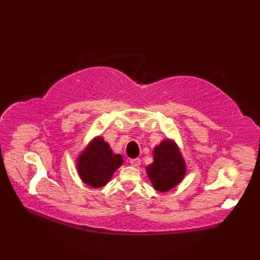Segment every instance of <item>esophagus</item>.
I'll use <instances>...</instances> for the list:
<instances>
[{"mask_svg":"<svg viewBox=\"0 0 260 260\" xmlns=\"http://www.w3.org/2000/svg\"><path fill=\"white\" fill-rule=\"evenodd\" d=\"M130 165L132 167H139L141 165V159L140 158H135V159H130Z\"/></svg>","mask_w":260,"mask_h":260,"instance_id":"34e87169","label":"esophagus"}]
</instances>
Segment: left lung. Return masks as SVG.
<instances>
[{
  "instance_id": "left-lung-1",
  "label": "left lung",
  "mask_w": 260,
  "mask_h": 260,
  "mask_svg": "<svg viewBox=\"0 0 260 260\" xmlns=\"http://www.w3.org/2000/svg\"><path fill=\"white\" fill-rule=\"evenodd\" d=\"M154 161L146 166V174L154 188L168 192L183 180L186 174L185 160L172 140H164L154 147Z\"/></svg>"
}]
</instances>
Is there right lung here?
Listing matches in <instances>:
<instances>
[{"instance_id":"right-lung-1","label":"right lung","mask_w":260,"mask_h":260,"mask_svg":"<svg viewBox=\"0 0 260 260\" xmlns=\"http://www.w3.org/2000/svg\"><path fill=\"white\" fill-rule=\"evenodd\" d=\"M120 154H114L102 137L94 138L77 158L78 175L85 184L102 187L112 179L115 171L122 166Z\"/></svg>"}]
</instances>
